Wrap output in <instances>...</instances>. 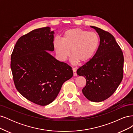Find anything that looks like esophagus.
Returning a JSON list of instances; mask_svg holds the SVG:
<instances>
[{
	"instance_id": "1",
	"label": "esophagus",
	"mask_w": 133,
	"mask_h": 133,
	"mask_svg": "<svg viewBox=\"0 0 133 133\" xmlns=\"http://www.w3.org/2000/svg\"><path fill=\"white\" fill-rule=\"evenodd\" d=\"M73 75L74 76H76L77 75V74H76V70L75 69V68H73Z\"/></svg>"
}]
</instances>
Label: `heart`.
Returning <instances> with one entry per match:
<instances>
[{"mask_svg":"<svg viewBox=\"0 0 133 133\" xmlns=\"http://www.w3.org/2000/svg\"><path fill=\"white\" fill-rule=\"evenodd\" d=\"M100 44V39L94 32H89L80 28L67 30L63 34L62 40L55 38L53 45L58 58L65 60L73 54L71 62L74 65L81 62L87 63L94 57Z\"/></svg>","mask_w":133,"mask_h":133,"instance_id":"heart-1","label":"heart"}]
</instances>
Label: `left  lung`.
Returning a JSON list of instances; mask_svg holds the SVG:
<instances>
[{"mask_svg":"<svg viewBox=\"0 0 133 133\" xmlns=\"http://www.w3.org/2000/svg\"><path fill=\"white\" fill-rule=\"evenodd\" d=\"M97 32L100 44L94 57L76 71L87 80L82 92L91 102H100L109 98L122 82L124 57L114 37L109 32L90 26Z\"/></svg>","mask_w":133,"mask_h":133,"instance_id":"obj_1","label":"left lung"}]
</instances>
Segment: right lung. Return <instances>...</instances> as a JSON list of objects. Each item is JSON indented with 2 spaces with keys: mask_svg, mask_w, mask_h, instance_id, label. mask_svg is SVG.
Instances as JSON below:
<instances>
[{
  "mask_svg": "<svg viewBox=\"0 0 133 133\" xmlns=\"http://www.w3.org/2000/svg\"><path fill=\"white\" fill-rule=\"evenodd\" d=\"M44 27L20 38L11 56V69L17 90L29 101L46 105L57 98L63 83L73 75L67 64L56 59L54 30Z\"/></svg>",
  "mask_w": 133,
  "mask_h": 133,
  "instance_id": "1",
  "label": "right lung"
}]
</instances>
